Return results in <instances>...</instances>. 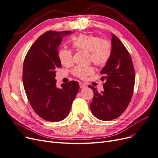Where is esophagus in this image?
Listing matches in <instances>:
<instances>
[{
	"mask_svg": "<svg viewBox=\"0 0 158 158\" xmlns=\"http://www.w3.org/2000/svg\"><path fill=\"white\" fill-rule=\"evenodd\" d=\"M79 85H80V88H86V85L82 83V82H80V83L79 84Z\"/></svg>",
	"mask_w": 158,
	"mask_h": 158,
	"instance_id": "1",
	"label": "esophagus"
}]
</instances>
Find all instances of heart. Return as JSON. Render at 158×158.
Segmentation results:
<instances>
[{
  "label": "heart",
  "mask_w": 158,
  "mask_h": 158,
  "mask_svg": "<svg viewBox=\"0 0 158 158\" xmlns=\"http://www.w3.org/2000/svg\"><path fill=\"white\" fill-rule=\"evenodd\" d=\"M73 47L76 49L89 52V60L98 66H106L112 54V45L107 40L93 35L82 34L76 37L73 41ZM60 63L66 67L73 64V55L71 50L60 49L58 52ZM73 73L80 79H86L88 76L94 73V69L89 67H76Z\"/></svg>",
  "instance_id": "b5f03b06"
}]
</instances>
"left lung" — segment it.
<instances>
[{"label":"left lung","mask_w":158,"mask_h":158,"mask_svg":"<svg viewBox=\"0 0 158 158\" xmlns=\"http://www.w3.org/2000/svg\"><path fill=\"white\" fill-rule=\"evenodd\" d=\"M112 54L101 71L104 91L99 93L92 85L94 98L91 111L102 121H111L125 111L132 97L135 87V69L131 57L118 38L112 34Z\"/></svg>","instance_id":"obj_1"}]
</instances>
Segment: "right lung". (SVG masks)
Here are the masks:
<instances>
[{"label": "right lung", "mask_w": 158, "mask_h": 158, "mask_svg": "<svg viewBox=\"0 0 158 158\" xmlns=\"http://www.w3.org/2000/svg\"><path fill=\"white\" fill-rule=\"evenodd\" d=\"M70 31L44 33L34 42L23 61V84L27 98L37 115L57 122L68 115L79 89L76 81L56 85L55 70L61 67L58 47Z\"/></svg>", "instance_id": "right-lung-1"}]
</instances>
